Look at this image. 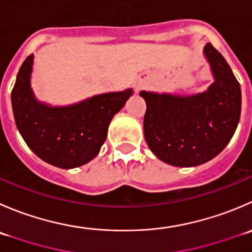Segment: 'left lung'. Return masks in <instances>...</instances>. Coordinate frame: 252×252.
Here are the masks:
<instances>
[{
  "instance_id": "left-lung-1",
  "label": "left lung",
  "mask_w": 252,
  "mask_h": 252,
  "mask_svg": "<svg viewBox=\"0 0 252 252\" xmlns=\"http://www.w3.org/2000/svg\"><path fill=\"white\" fill-rule=\"evenodd\" d=\"M203 54L214 79L206 91L139 94L146 103V144L156 158L168 165L193 167L212 160L228 145L240 121V84L211 43L204 45Z\"/></svg>"
}]
</instances>
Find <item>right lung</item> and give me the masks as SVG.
<instances>
[{
	"label": "right lung",
	"mask_w": 252,
	"mask_h": 252,
	"mask_svg": "<svg viewBox=\"0 0 252 252\" xmlns=\"http://www.w3.org/2000/svg\"><path fill=\"white\" fill-rule=\"evenodd\" d=\"M34 55L17 74L11 94L14 121L22 138L38 158L60 168H75L94 160L106 141L113 117L133 90L92 96L69 106H50L34 94L31 79Z\"/></svg>",
	"instance_id": "obj_1"
}]
</instances>
